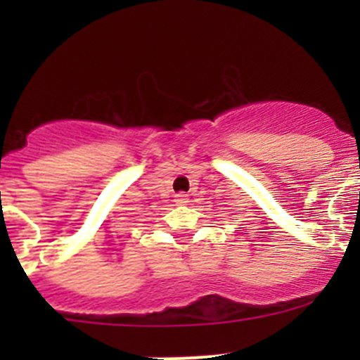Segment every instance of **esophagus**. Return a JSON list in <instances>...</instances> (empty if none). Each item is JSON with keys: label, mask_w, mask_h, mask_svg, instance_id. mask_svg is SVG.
Segmentation results:
<instances>
[{"label": "esophagus", "mask_w": 360, "mask_h": 360, "mask_svg": "<svg viewBox=\"0 0 360 360\" xmlns=\"http://www.w3.org/2000/svg\"><path fill=\"white\" fill-rule=\"evenodd\" d=\"M186 197H188V195L184 193V191H179V193L176 195V200H174V202H176L177 205H186V203H188Z\"/></svg>", "instance_id": "obj_1"}]
</instances>
